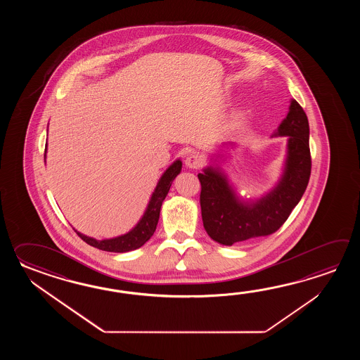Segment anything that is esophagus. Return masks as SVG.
Segmentation results:
<instances>
[{"label": "esophagus", "mask_w": 360, "mask_h": 360, "mask_svg": "<svg viewBox=\"0 0 360 360\" xmlns=\"http://www.w3.org/2000/svg\"><path fill=\"white\" fill-rule=\"evenodd\" d=\"M185 166L188 167V169H198L202 166V158H200V155L198 154H189L188 157H186V160H185Z\"/></svg>", "instance_id": "34e87169"}]
</instances>
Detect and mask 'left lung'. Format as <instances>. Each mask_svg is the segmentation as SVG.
Here are the masks:
<instances>
[{
    "label": "left lung",
    "instance_id": "left-lung-1",
    "mask_svg": "<svg viewBox=\"0 0 360 360\" xmlns=\"http://www.w3.org/2000/svg\"><path fill=\"white\" fill-rule=\"evenodd\" d=\"M273 136L288 138L283 174L261 198H240L217 163L198 174L203 226L214 242L233 245L276 233L304 195L311 172L309 121L296 100Z\"/></svg>",
    "mask_w": 360,
    "mask_h": 360
}]
</instances>
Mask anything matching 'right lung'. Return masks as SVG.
Instances as JSON below:
<instances>
[{
  "instance_id": "right-lung-1",
  "label": "right lung",
  "mask_w": 360,
  "mask_h": 360,
  "mask_svg": "<svg viewBox=\"0 0 360 360\" xmlns=\"http://www.w3.org/2000/svg\"><path fill=\"white\" fill-rule=\"evenodd\" d=\"M46 157V154H45ZM183 167V162L176 160L174 162L169 169L163 172L160 181L157 184L153 194L150 197V200L148 203L146 212L141 216L138 224L132 229L118 237L110 238V239H101L98 240L95 238L87 237L79 231H76L81 239H84L87 245H92L95 248H99L101 251L107 252H129L138 250L141 245H146L150 237L153 236L157 224L160 220V212H161L162 202L166 198L169 193L171 184L175 180V177L180 174Z\"/></svg>"
}]
</instances>
